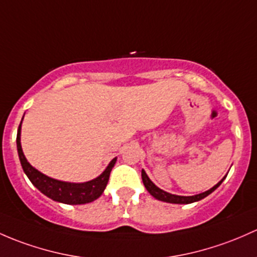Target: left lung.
<instances>
[{
    "mask_svg": "<svg viewBox=\"0 0 257 257\" xmlns=\"http://www.w3.org/2000/svg\"><path fill=\"white\" fill-rule=\"evenodd\" d=\"M225 177H226V175L221 178L217 185L213 186L210 190L206 191V192L194 194V196H177V194L169 193V192H166V191L159 188L158 186H156L155 183L150 180L149 176L147 175V172H145L144 170H142L143 183H144V186H145V188L148 190V192H149L151 196L154 197V198L159 199V201L166 202V203H174V204H190V203H193V202H198V201H201V199L206 198L208 194H210L213 191H215L218 187H219V186L221 185V182L225 180Z\"/></svg>",
    "mask_w": 257,
    "mask_h": 257,
    "instance_id": "left-lung-1",
    "label": "left lung"
}]
</instances>
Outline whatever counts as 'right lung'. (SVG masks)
<instances>
[{"instance_id":"add662e5","label":"right lung","mask_w":257,"mask_h":257,"mask_svg":"<svg viewBox=\"0 0 257 257\" xmlns=\"http://www.w3.org/2000/svg\"><path fill=\"white\" fill-rule=\"evenodd\" d=\"M22 120H23V118H22ZM21 129L22 121L17 132V150L22 169H23L27 177L29 178V181L36 186L40 192L49 197L53 201L65 204H86L101 197L104 188H106L108 180H109L110 171H112L113 166L117 161V158H114L108 164L106 170L99 176L91 181H87V182L76 183L55 180V178L49 177L43 174V172L38 171L36 167H33L28 163V160L24 156L23 150H22Z\"/></svg>"}]
</instances>
